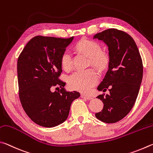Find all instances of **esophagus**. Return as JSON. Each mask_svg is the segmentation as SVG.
Returning <instances> with one entry per match:
<instances>
[{
    "label": "esophagus",
    "instance_id": "34e87169",
    "mask_svg": "<svg viewBox=\"0 0 153 153\" xmlns=\"http://www.w3.org/2000/svg\"><path fill=\"white\" fill-rule=\"evenodd\" d=\"M81 97H82V98L86 99V100H92V99H93V97H91V96L87 95H85V94H83V93H82V94H81Z\"/></svg>",
    "mask_w": 153,
    "mask_h": 153
}]
</instances>
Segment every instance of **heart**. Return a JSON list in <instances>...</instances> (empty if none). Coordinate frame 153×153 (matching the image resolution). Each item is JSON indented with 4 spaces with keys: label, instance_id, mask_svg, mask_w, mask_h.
I'll list each match as a JSON object with an SVG mask.
<instances>
[{
    "label": "heart",
    "instance_id": "obj_1",
    "mask_svg": "<svg viewBox=\"0 0 153 153\" xmlns=\"http://www.w3.org/2000/svg\"><path fill=\"white\" fill-rule=\"evenodd\" d=\"M76 48L85 55L89 56L92 65L99 68H103L108 62V56L100 51V45L89 39H82L76 45ZM60 62L62 68L68 71L72 66V55L66 50L62 53ZM99 79L97 72L95 69L89 68L84 71H76L70 75L68 79L69 87L72 89L87 91L97 83Z\"/></svg>",
    "mask_w": 153,
    "mask_h": 153
}]
</instances>
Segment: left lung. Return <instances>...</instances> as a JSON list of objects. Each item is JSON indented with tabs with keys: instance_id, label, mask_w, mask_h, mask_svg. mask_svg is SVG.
Listing matches in <instances>:
<instances>
[{
	"instance_id": "8db88e82",
	"label": "left lung",
	"mask_w": 153,
	"mask_h": 153,
	"mask_svg": "<svg viewBox=\"0 0 153 153\" xmlns=\"http://www.w3.org/2000/svg\"><path fill=\"white\" fill-rule=\"evenodd\" d=\"M108 45V71L97 87L109 94L100 95L103 103L95 116L101 122L116 123L127 116L138 97L143 80V61L134 40L130 35L116 29H109L93 36Z\"/></svg>"
}]
</instances>
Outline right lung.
I'll return each instance as SVG.
<instances>
[{"mask_svg":"<svg viewBox=\"0 0 153 153\" xmlns=\"http://www.w3.org/2000/svg\"><path fill=\"white\" fill-rule=\"evenodd\" d=\"M73 39L36 36L18 58L21 105L32 121L41 126L52 128L63 123L68 116L72 102L81 95L75 91H66V83L59 79L62 71L61 55ZM53 86L61 89L52 92Z\"/></svg>","mask_w":153,"mask_h":153,"instance_id":"add662e5","label":"right lung"}]
</instances>
